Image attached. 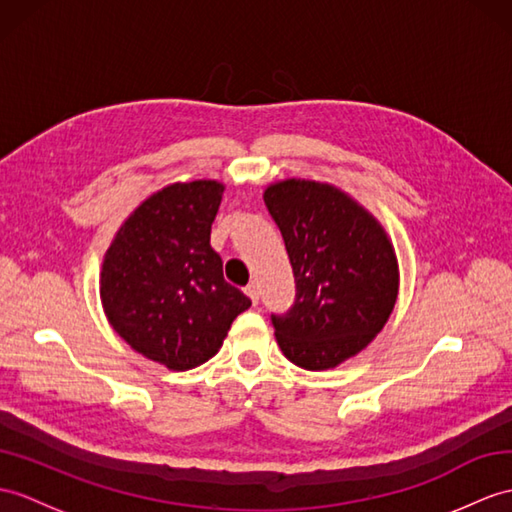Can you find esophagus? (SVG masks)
Segmentation results:
<instances>
[{
  "label": "esophagus",
  "mask_w": 512,
  "mask_h": 512,
  "mask_svg": "<svg viewBox=\"0 0 512 512\" xmlns=\"http://www.w3.org/2000/svg\"><path fill=\"white\" fill-rule=\"evenodd\" d=\"M244 292H246V296H248V299H251L255 305L259 303V288H257V285L255 283H251V285H246V288H244Z\"/></svg>",
  "instance_id": "obj_1"
}]
</instances>
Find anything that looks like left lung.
<instances>
[{
	"instance_id": "obj_1",
	"label": "left lung",
	"mask_w": 512,
	"mask_h": 512,
	"mask_svg": "<svg viewBox=\"0 0 512 512\" xmlns=\"http://www.w3.org/2000/svg\"><path fill=\"white\" fill-rule=\"evenodd\" d=\"M264 202L283 235L296 301L272 316L279 349L305 371H327L364 351L399 294L386 229L344 189L307 178L270 183Z\"/></svg>"
}]
</instances>
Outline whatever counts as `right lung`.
Returning <instances> with one entry per match:
<instances>
[{
  "instance_id": "obj_1",
  "label": "right lung",
  "mask_w": 512,
  "mask_h": 512,
  "mask_svg": "<svg viewBox=\"0 0 512 512\" xmlns=\"http://www.w3.org/2000/svg\"><path fill=\"white\" fill-rule=\"evenodd\" d=\"M224 185L170 183L139 202L106 248L100 299L111 327L144 358L189 371L213 358L231 323L251 307L224 281L213 251Z\"/></svg>"
}]
</instances>
